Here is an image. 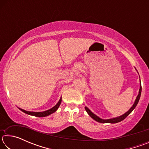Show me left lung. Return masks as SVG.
Returning <instances> with one entry per match:
<instances>
[{
	"mask_svg": "<svg viewBox=\"0 0 149 149\" xmlns=\"http://www.w3.org/2000/svg\"><path fill=\"white\" fill-rule=\"evenodd\" d=\"M141 89H142V87H141V80H140V89L139 91V94L137 95V98H136V99L135 100V102L134 104H133V106L132 107H131L130 109L127 111V112H125L124 114H123L122 116H118L116 118H111V119H107V120H103L101 119V118H100L99 116H97V115H95V114H93V113L91 111L89 108H88L87 107H85V109L86 110V112H87V114H89L93 120H95V121H97L98 122H100V123H118V122H120L121 121H122L125 119V118L128 115H129L131 112H132V111L135 109V108L136 107V106L137 105L138 102H139V99L141 97Z\"/></svg>",
	"mask_w": 149,
	"mask_h": 149,
	"instance_id": "obj_1",
	"label": "left lung"
}]
</instances>
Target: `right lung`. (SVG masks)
I'll return each instance as SVG.
<instances>
[{"instance_id":"add662e5","label":"right lung","mask_w":149,"mask_h":149,"mask_svg":"<svg viewBox=\"0 0 149 149\" xmlns=\"http://www.w3.org/2000/svg\"><path fill=\"white\" fill-rule=\"evenodd\" d=\"M61 102H62V98H60L59 101L58 102L57 104L55 105L54 107H52V108H50V109L48 110L44 111V112H30V111H26L25 110L22 109V108H18L20 110L22 111V112H24V113H26V114H27L34 116H36V117H45V116H49L50 114H52V113L56 112L58 108H59L60 104H61Z\"/></svg>"}]
</instances>
